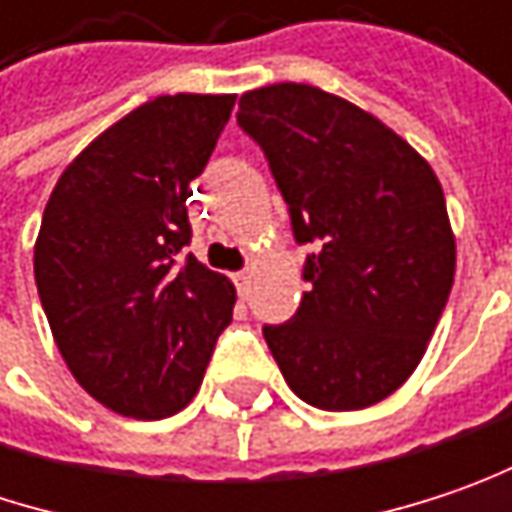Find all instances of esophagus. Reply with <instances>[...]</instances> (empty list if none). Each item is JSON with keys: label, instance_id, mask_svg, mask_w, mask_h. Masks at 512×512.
Returning <instances> with one entry per match:
<instances>
[{"label": "esophagus", "instance_id": "1", "mask_svg": "<svg viewBox=\"0 0 512 512\" xmlns=\"http://www.w3.org/2000/svg\"><path fill=\"white\" fill-rule=\"evenodd\" d=\"M250 279H253V274H250V271H238L236 274V288L241 297L247 294V288H250Z\"/></svg>", "mask_w": 512, "mask_h": 512}]
</instances>
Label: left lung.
I'll list each match as a JSON object with an SVG mask.
<instances>
[{
    "label": "left lung",
    "instance_id": "obj_1",
    "mask_svg": "<svg viewBox=\"0 0 512 512\" xmlns=\"http://www.w3.org/2000/svg\"><path fill=\"white\" fill-rule=\"evenodd\" d=\"M306 259L294 320L265 326L288 387L323 411H361L411 379L455 282L443 186L382 119L311 84L241 95Z\"/></svg>",
    "mask_w": 512,
    "mask_h": 512
}]
</instances>
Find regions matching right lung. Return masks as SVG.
<instances>
[{
  "mask_svg": "<svg viewBox=\"0 0 512 512\" xmlns=\"http://www.w3.org/2000/svg\"><path fill=\"white\" fill-rule=\"evenodd\" d=\"M236 95H160L63 168L34 241L55 344L95 402L133 420L183 411L230 326L236 285L189 244L186 198Z\"/></svg>",
  "mask_w": 512,
  "mask_h": 512,
  "instance_id": "1",
  "label": "right lung"
}]
</instances>
